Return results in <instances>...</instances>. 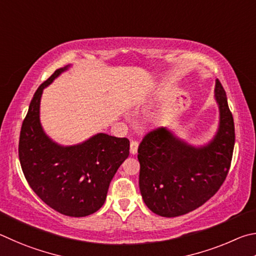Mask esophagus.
Wrapping results in <instances>:
<instances>
[{"instance_id":"esophagus-1","label":"esophagus","mask_w":256,"mask_h":256,"mask_svg":"<svg viewBox=\"0 0 256 256\" xmlns=\"http://www.w3.org/2000/svg\"><path fill=\"white\" fill-rule=\"evenodd\" d=\"M137 150H138V142H130V154L132 155H136L137 154Z\"/></svg>"}]
</instances>
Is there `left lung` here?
<instances>
[{
	"instance_id": "obj_1",
	"label": "left lung",
	"mask_w": 256,
	"mask_h": 256,
	"mask_svg": "<svg viewBox=\"0 0 256 256\" xmlns=\"http://www.w3.org/2000/svg\"><path fill=\"white\" fill-rule=\"evenodd\" d=\"M218 128L202 145H192L162 127L147 134L138 147L140 190L145 204L162 217L192 212L216 194L230 171L235 127L225 90L216 80Z\"/></svg>"
}]
</instances>
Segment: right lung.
<instances>
[{
	"label": "right lung",
	"instance_id": "obj_1",
	"mask_svg": "<svg viewBox=\"0 0 256 256\" xmlns=\"http://www.w3.org/2000/svg\"><path fill=\"white\" fill-rule=\"evenodd\" d=\"M72 65L57 70L36 91L20 132L19 158L31 189L49 207L85 217L104 204L109 184L129 155V140L98 132L75 145H62L44 130L40 101L44 88Z\"/></svg>",
	"mask_w": 256,
	"mask_h": 256
}]
</instances>
